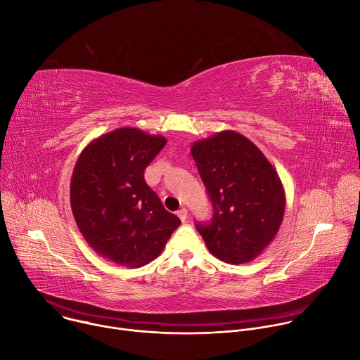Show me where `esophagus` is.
<instances>
[{"mask_svg": "<svg viewBox=\"0 0 360 360\" xmlns=\"http://www.w3.org/2000/svg\"><path fill=\"white\" fill-rule=\"evenodd\" d=\"M176 215H178V218H179L182 222H185L186 218H188V211H186L185 208H181V210L176 212Z\"/></svg>", "mask_w": 360, "mask_h": 360, "instance_id": "obj_1", "label": "esophagus"}]
</instances>
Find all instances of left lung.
Masks as SVG:
<instances>
[{"label": "left lung", "instance_id": "8db88e82", "mask_svg": "<svg viewBox=\"0 0 360 360\" xmlns=\"http://www.w3.org/2000/svg\"><path fill=\"white\" fill-rule=\"evenodd\" d=\"M191 153L214 208L211 222L196 229L218 259L231 265L253 261L283 221L286 198L278 172L235 131L195 141Z\"/></svg>", "mask_w": 360, "mask_h": 360}]
</instances>
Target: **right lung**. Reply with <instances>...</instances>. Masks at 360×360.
Wrapping results in <instances>:
<instances>
[{"instance_id": "1", "label": "right lung", "mask_w": 360, "mask_h": 360, "mask_svg": "<svg viewBox=\"0 0 360 360\" xmlns=\"http://www.w3.org/2000/svg\"><path fill=\"white\" fill-rule=\"evenodd\" d=\"M167 138L118 128L91 141L77 160L71 210L86 243L102 258L141 268L160 256L181 225L143 179Z\"/></svg>"}]
</instances>
